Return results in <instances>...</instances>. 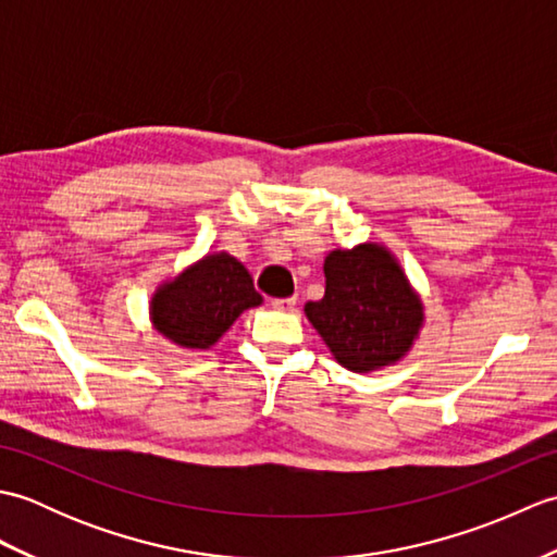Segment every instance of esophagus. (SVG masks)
Here are the masks:
<instances>
[{
  "instance_id": "1",
  "label": "esophagus",
  "mask_w": 557,
  "mask_h": 557,
  "mask_svg": "<svg viewBox=\"0 0 557 557\" xmlns=\"http://www.w3.org/2000/svg\"><path fill=\"white\" fill-rule=\"evenodd\" d=\"M294 306H297V297L272 299V309H277V311H294Z\"/></svg>"
}]
</instances>
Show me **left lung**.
<instances>
[{
    "label": "left lung",
    "instance_id": "obj_1",
    "mask_svg": "<svg viewBox=\"0 0 557 557\" xmlns=\"http://www.w3.org/2000/svg\"><path fill=\"white\" fill-rule=\"evenodd\" d=\"M325 297L304 313L335 361L354 373L381 371L411 351L423 301L387 246L366 242L325 256Z\"/></svg>",
    "mask_w": 557,
    "mask_h": 557
}]
</instances>
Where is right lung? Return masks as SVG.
I'll list each match as a JSON object with an SVG mask.
<instances>
[{
  "mask_svg": "<svg viewBox=\"0 0 557 557\" xmlns=\"http://www.w3.org/2000/svg\"><path fill=\"white\" fill-rule=\"evenodd\" d=\"M263 304L253 277L230 253H206L164 280L150 299V323L172 345L206 351L244 311Z\"/></svg>",
  "mask_w": 557,
  "mask_h": 557,
  "instance_id": "obj_1",
  "label": "right lung"
}]
</instances>
